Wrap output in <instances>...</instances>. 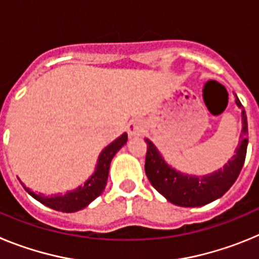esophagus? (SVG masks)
Segmentation results:
<instances>
[{
  "label": "esophagus",
  "instance_id": "34e87169",
  "mask_svg": "<svg viewBox=\"0 0 259 259\" xmlns=\"http://www.w3.org/2000/svg\"><path fill=\"white\" fill-rule=\"evenodd\" d=\"M127 132H128V136L130 137H136V136H140L141 134L144 132V125L140 120H131V122L127 124Z\"/></svg>",
  "mask_w": 259,
  "mask_h": 259
}]
</instances>
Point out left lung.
<instances>
[{
	"instance_id": "1",
	"label": "left lung",
	"mask_w": 259,
	"mask_h": 259,
	"mask_svg": "<svg viewBox=\"0 0 259 259\" xmlns=\"http://www.w3.org/2000/svg\"><path fill=\"white\" fill-rule=\"evenodd\" d=\"M235 102L241 109V141L230 161L212 174L194 176L176 171L164 161L154 144L149 139H145V143L148 144L145 157L146 176L150 184L166 197L167 201L183 207L203 206L222 197L236 182L245 161L248 148V120L239 98L236 97Z\"/></svg>"
}]
</instances>
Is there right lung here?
Listing matches in <instances>:
<instances>
[{"label": "right lung", "mask_w": 259, "mask_h": 259, "mask_svg": "<svg viewBox=\"0 0 259 259\" xmlns=\"http://www.w3.org/2000/svg\"><path fill=\"white\" fill-rule=\"evenodd\" d=\"M127 134H123L122 136H119L116 140H114L113 143L109 144V145L102 150L100 157H98L97 166H96V170L95 172L92 174V176H91L83 185L77 187L74 191H68L66 192L65 194L59 193L48 197V196H44V194H36L35 192H32L31 189L26 188L24 185H23V187H24V189H26L35 200H37L38 202H41L42 205H45V206L50 207V209L62 212L79 211V210L88 206L89 203L92 202L93 200H96V198L104 192L105 187H106L107 176H109L111 159H113L114 155L116 154V152L127 143Z\"/></svg>", "instance_id": "add662e5"}]
</instances>
